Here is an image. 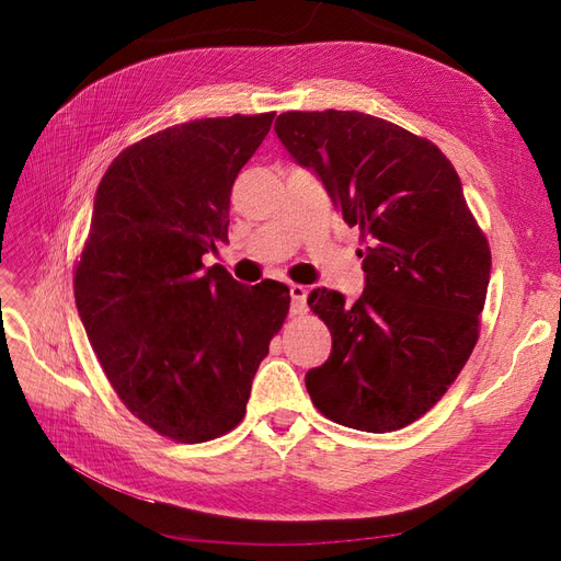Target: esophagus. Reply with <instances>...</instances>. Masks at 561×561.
I'll return each instance as SVG.
<instances>
[{
    "label": "esophagus",
    "mask_w": 561,
    "mask_h": 561,
    "mask_svg": "<svg viewBox=\"0 0 561 561\" xmlns=\"http://www.w3.org/2000/svg\"><path fill=\"white\" fill-rule=\"evenodd\" d=\"M290 297H293V313H295V316L307 311V297H309L307 287L293 283V285H290Z\"/></svg>",
    "instance_id": "esophagus-1"
}]
</instances>
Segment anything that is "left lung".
I'll list each match as a JSON object with an SVG mask.
<instances>
[{"label": "left lung", "mask_w": 561, "mask_h": 561, "mask_svg": "<svg viewBox=\"0 0 561 561\" xmlns=\"http://www.w3.org/2000/svg\"><path fill=\"white\" fill-rule=\"evenodd\" d=\"M276 133L360 229L355 304L313 290L332 353L307 390L334 423L390 433L447 393L480 339L491 250L451 161L426 138L363 112H285Z\"/></svg>", "instance_id": "1"}]
</instances>
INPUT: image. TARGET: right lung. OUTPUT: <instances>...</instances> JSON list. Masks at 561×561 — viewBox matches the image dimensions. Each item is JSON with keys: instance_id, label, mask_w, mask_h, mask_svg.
Returning <instances> with one entry per match:
<instances>
[{"instance_id": "1", "label": "right lung", "mask_w": 561, "mask_h": 561, "mask_svg": "<svg viewBox=\"0 0 561 561\" xmlns=\"http://www.w3.org/2000/svg\"><path fill=\"white\" fill-rule=\"evenodd\" d=\"M274 112L196 118L126 147L95 192L75 299L116 396L151 431L208 443L245 416L290 311L278 280L241 285L201 257L227 243L236 175Z\"/></svg>"}]
</instances>
